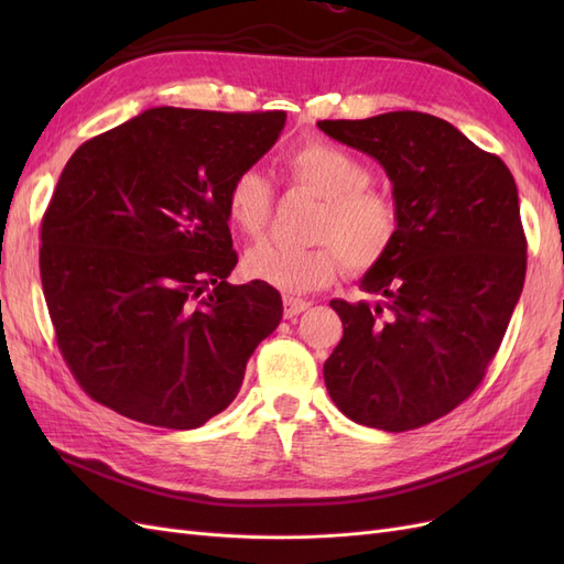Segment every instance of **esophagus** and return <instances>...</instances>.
Instances as JSON below:
<instances>
[{
	"instance_id": "esophagus-1",
	"label": "esophagus",
	"mask_w": 564,
	"mask_h": 564,
	"mask_svg": "<svg viewBox=\"0 0 564 564\" xmlns=\"http://www.w3.org/2000/svg\"><path fill=\"white\" fill-rule=\"evenodd\" d=\"M282 305H284V317H294V315H299V313L311 308L308 301L296 299V296H284V299H282Z\"/></svg>"
}]
</instances>
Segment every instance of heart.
I'll list each match as a JSON object with an SVG mask.
<instances>
[{
    "instance_id": "b5f03b06",
    "label": "heart",
    "mask_w": 564,
    "mask_h": 564,
    "mask_svg": "<svg viewBox=\"0 0 564 564\" xmlns=\"http://www.w3.org/2000/svg\"><path fill=\"white\" fill-rule=\"evenodd\" d=\"M292 185L319 197L313 218L311 247L259 242L247 253L242 268L249 280L286 294H305L327 286L348 265L365 272L381 263L400 232L398 204L371 187V166L332 141L313 139L292 148L282 160ZM272 185L259 169H242L226 193L230 224L245 235H259L272 214Z\"/></svg>"
}]
</instances>
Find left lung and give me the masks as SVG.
<instances>
[{
  "label": "left lung",
  "mask_w": 564,
  "mask_h": 564,
  "mask_svg": "<svg viewBox=\"0 0 564 564\" xmlns=\"http://www.w3.org/2000/svg\"><path fill=\"white\" fill-rule=\"evenodd\" d=\"M317 127L386 169L400 212L395 245L360 282L377 301L329 303L344 338L324 383L355 423L414 431L464 402L501 346L527 270L518 185L497 155L433 115Z\"/></svg>",
  "instance_id": "obj_1"
}]
</instances>
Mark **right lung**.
Here are the masks:
<instances>
[{
	"instance_id": "add662e5",
	"label": "right lung",
	"mask_w": 564,
	"mask_h": 564,
	"mask_svg": "<svg viewBox=\"0 0 564 564\" xmlns=\"http://www.w3.org/2000/svg\"><path fill=\"white\" fill-rule=\"evenodd\" d=\"M286 112L150 108L75 150L42 220L40 272L58 348L117 414L191 431L235 400L282 319L278 289L235 286L230 181Z\"/></svg>"
}]
</instances>
